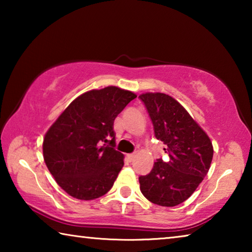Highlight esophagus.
Listing matches in <instances>:
<instances>
[{"label": "esophagus", "mask_w": 252, "mask_h": 252, "mask_svg": "<svg viewBox=\"0 0 252 252\" xmlns=\"http://www.w3.org/2000/svg\"><path fill=\"white\" fill-rule=\"evenodd\" d=\"M126 157H127V159H129V161H132L135 158V155L134 153H130V155H127Z\"/></svg>", "instance_id": "obj_1"}]
</instances>
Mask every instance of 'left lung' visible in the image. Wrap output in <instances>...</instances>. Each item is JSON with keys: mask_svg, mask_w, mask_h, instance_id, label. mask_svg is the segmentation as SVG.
<instances>
[{"mask_svg": "<svg viewBox=\"0 0 252 252\" xmlns=\"http://www.w3.org/2000/svg\"><path fill=\"white\" fill-rule=\"evenodd\" d=\"M155 127L156 138L167 146L169 160L158 159L151 172L139 178L140 190L149 201L174 207L192 194L210 169V138L172 96L160 92L139 95Z\"/></svg>", "mask_w": 252, "mask_h": 252, "instance_id": "1", "label": "left lung"}]
</instances>
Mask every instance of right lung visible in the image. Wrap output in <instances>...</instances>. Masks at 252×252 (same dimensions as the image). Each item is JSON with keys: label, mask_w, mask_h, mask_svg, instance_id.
<instances>
[{"label": "right lung", "mask_w": 252, "mask_h": 252, "mask_svg": "<svg viewBox=\"0 0 252 252\" xmlns=\"http://www.w3.org/2000/svg\"><path fill=\"white\" fill-rule=\"evenodd\" d=\"M135 97L133 92L112 85L88 91L72 101L46 131L44 162L71 197L93 200L112 188L125 164V156L113 148V123Z\"/></svg>", "instance_id": "1"}]
</instances>
